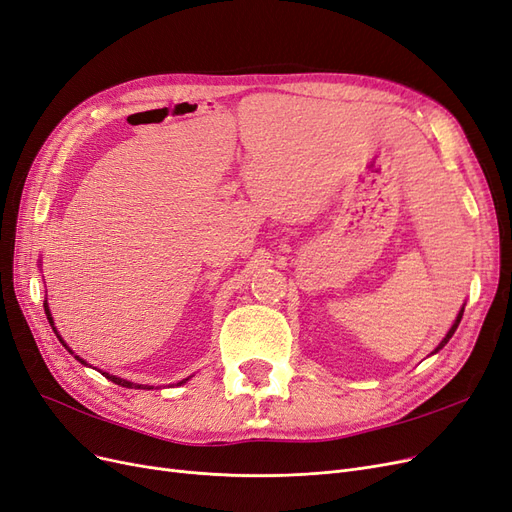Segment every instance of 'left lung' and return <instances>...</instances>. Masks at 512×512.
Here are the masks:
<instances>
[{
    "label": "left lung",
    "mask_w": 512,
    "mask_h": 512,
    "mask_svg": "<svg viewBox=\"0 0 512 512\" xmlns=\"http://www.w3.org/2000/svg\"><path fill=\"white\" fill-rule=\"evenodd\" d=\"M461 317H464V306H461V310H459V312H457V317H455V321H453V325H451V329H449V332H447V336H444V338H442V340H440V344H438V346H436V349H434V351H432V355H436V353H438V351H440V349H442V346H444V344H447V342H449V340H451V336H453V334H455V329H457V325H459V321H461Z\"/></svg>",
    "instance_id": "1"
}]
</instances>
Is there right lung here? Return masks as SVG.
Returning <instances> with one entry per match:
<instances>
[{"label":"right lung","mask_w":512,"mask_h":512,"mask_svg":"<svg viewBox=\"0 0 512 512\" xmlns=\"http://www.w3.org/2000/svg\"><path fill=\"white\" fill-rule=\"evenodd\" d=\"M40 263H42V261H40ZM44 312H46V319H48V323H51V327H53V332L57 334L59 342H61V344L65 346V349H68V351H70V353L74 355V351L70 349V346H68V344H65V342H63V338H61V336H59V332H57V327H55V321H53V315H51V308H48V302H46V298H44ZM74 357H76V359L80 361V364H82V366H89V364H87V361H85V359H82V357H78V355H74ZM100 372H102V370H100ZM102 374H104V376L108 378V381H112L114 385H121V387H127V389H153V385H138V383H131V381H127V378H121V376H114V374H108V372H102ZM189 378H191V376L183 378V381H180V383H176V385H178V387H180V385H185V383L189 381Z\"/></svg>","instance_id":"1"}]
</instances>
